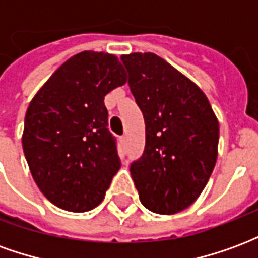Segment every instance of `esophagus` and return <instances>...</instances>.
I'll return each instance as SVG.
<instances>
[{"label": "esophagus", "instance_id": "obj_1", "mask_svg": "<svg viewBox=\"0 0 258 258\" xmlns=\"http://www.w3.org/2000/svg\"><path fill=\"white\" fill-rule=\"evenodd\" d=\"M120 141H121V144H125V142H127V137H125V135L120 137Z\"/></svg>", "mask_w": 258, "mask_h": 258}]
</instances>
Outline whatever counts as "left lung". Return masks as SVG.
<instances>
[{"label":"left lung","mask_w":258,"mask_h":258,"mask_svg":"<svg viewBox=\"0 0 258 258\" xmlns=\"http://www.w3.org/2000/svg\"><path fill=\"white\" fill-rule=\"evenodd\" d=\"M121 60L145 120V151L131 164V177L148 210L175 214L210 178L220 124L205 92L156 53L133 52Z\"/></svg>","instance_id":"1"}]
</instances>
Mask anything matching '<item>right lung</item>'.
<instances>
[{
    "instance_id": "add662e5",
    "label": "right lung",
    "mask_w": 258,
    "mask_h": 258,
    "mask_svg": "<svg viewBox=\"0 0 258 258\" xmlns=\"http://www.w3.org/2000/svg\"><path fill=\"white\" fill-rule=\"evenodd\" d=\"M125 83L116 55L83 51L60 64L31 99L23 152L38 189L60 209L92 210L118 171L103 99Z\"/></svg>"
}]
</instances>
